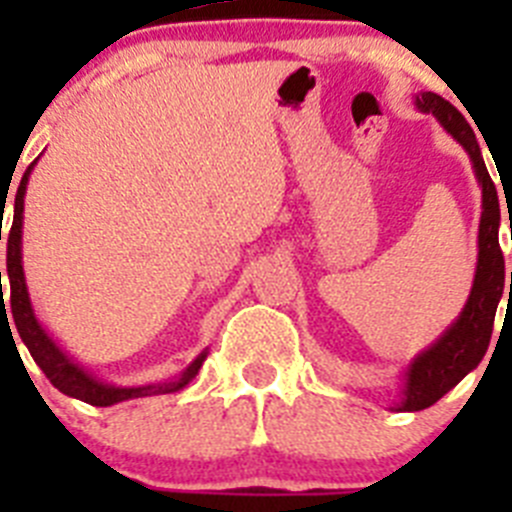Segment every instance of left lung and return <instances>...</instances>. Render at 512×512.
Returning <instances> with one entry per match:
<instances>
[{"label":"left lung","mask_w":512,"mask_h":512,"mask_svg":"<svg viewBox=\"0 0 512 512\" xmlns=\"http://www.w3.org/2000/svg\"><path fill=\"white\" fill-rule=\"evenodd\" d=\"M415 104H418V110L433 112L441 120L443 128L467 148L479 184H482V220H479L477 274H474V287L467 307L459 315V320L410 364L408 382H405V400H402L400 410L431 408L433 402H438L446 392L454 390L456 384L482 361V356L487 354V346H490L495 312L505 289V259L500 238H497L500 202H497L495 182H492L490 171H487L485 158H482L479 143L474 138V130L469 128V122L464 120V115L456 110L454 104L446 102L438 94H418ZM505 202H508V197H505Z\"/></svg>","instance_id":"1"}]
</instances>
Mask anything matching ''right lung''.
<instances>
[{
  "label": "right lung",
  "mask_w": 512,
  "mask_h": 512,
  "mask_svg": "<svg viewBox=\"0 0 512 512\" xmlns=\"http://www.w3.org/2000/svg\"><path fill=\"white\" fill-rule=\"evenodd\" d=\"M35 164L27 166V171L22 174L20 187L15 194V215H12V225H9L7 235V274H9V297H4L2 292V271H0V323L6 318V308L10 307V314L16 320L17 333H20L22 343L27 346L30 356L35 359V364L43 369V374L51 379V384L63 395L76 397L81 402H89V405H97V408H107V405H115L122 400H133V397H146V395H164V392H176L182 390L184 384H189V379L200 372L205 354L197 356V359L189 364L187 372L182 374L179 382L171 384H148V387H110V384L97 382L94 377H89L84 369L69 361V356L63 354L61 348L48 338L40 323L35 320L33 307H30V297H27L25 287V271H22V253H20V241H22V207H25V187L27 176L33 171ZM0 241H2V228H0ZM4 304L8 306L3 307ZM9 329V333H12ZM15 341V338H12Z\"/></svg>",
  "instance_id": "right-lung-1"
}]
</instances>
